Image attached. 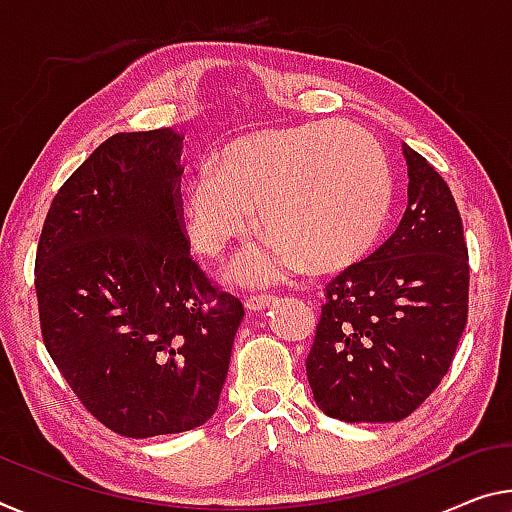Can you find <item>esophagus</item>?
Here are the masks:
<instances>
[{
  "instance_id": "1",
  "label": "esophagus",
  "mask_w": 512,
  "mask_h": 512,
  "mask_svg": "<svg viewBox=\"0 0 512 512\" xmlns=\"http://www.w3.org/2000/svg\"><path fill=\"white\" fill-rule=\"evenodd\" d=\"M273 300H275V296H271V294H253L246 298V307L253 312H262L273 303Z\"/></svg>"
}]
</instances>
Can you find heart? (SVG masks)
<instances>
[{
	"label": "heart",
	"instance_id": "1",
	"mask_svg": "<svg viewBox=\"0 0 512 512\" xmlns=\"http://www.w3.org/2000/svg\"><path fill=\"white\" fill-rule=\"evenodd\" d=\"M394 198L389 159L376 136L351 123L259 129L225 143L212 166L184 189V225L193 248L221 259L257 221L271 241L234 269L264 285L305 264L335 271L378 241Z\"/></svg>",
	"mask_w": 512,
	"mask_h": 512
}]
</instances>
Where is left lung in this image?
I'll return each instance as SVG.
<instances>
[{
	"label": "left lung",
	"mask_w": 512,
	"mask_h": 512,
	"mask_svg": "<svg viewBox=\"0 0 512 512\" xmlns=\"http://www.w3.org/2000/svg\"><path fill=\"white\" fill-rule=\"evenodd\" d=\"M408 209L376 253L328 282L305 360L332 419L401 421L449 371L469 312V253L442 175L403 143Z\"/></svg>",
	"instance_id": "8db88e82"
}]
</instances>
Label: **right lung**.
<instances>
[{
  "label": "right lung",
  "mask_w": 512,
  "mask_h": 512,
  "mask_svg": "<svg viewBox=\"0 0 512 512\" xmlns=\"http://www.w3.org/2000/svg\"><path fill=\"white\" fill-rule=\"evenodd\" d=\"M173 127L113 134L47 212L40 332L77 399L113 433L198 428L218 408L243 305L193 262Z\"/></svg>",
  "instance_id": "right-lung-1"
}]
</instances>
